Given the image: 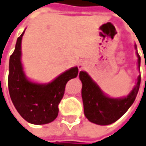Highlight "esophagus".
<instances>
[{
	"label": "esophagus",
	"mask_w": 146,
	"mask_h": 146,
	"mask_svg": "<svg viewBox=\"0 0 146 146\" xmlns=\"http://www.w3.org/2000/svg\"><path fill=\"white\" fill-rule=\"evenodd\" d=\"M86 66H87V62L86 61H81L78 65V69H79V70H82L83 69H85Z\"/></svg>",
	"instance_id": "1"
}]
</instances>
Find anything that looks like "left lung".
Wrapping results in <instances>:
<instances>
[{
    "instance_id": "left-lung-1",
    "label": "left lung",
    "mask_w": 146,
    "mask_h": 146,
    "mask_svg": "<svg viewBox=\"0 0 146 146\" xmlns=\"http://www.w3.org/2000/svg\"><path fill=\"white\" fill-rule=\"evenodd\" d=\"M137 49V45L135 44ZM137 67L140 70L141 57L138 52ZM82 82L81 97L84 105V113L90 121L101 125H107L117 121L126 113L135 101L141 84V74L137 79V84L126 97L113 98L104 94L98 85L84 71L79 73Z\"/></svg>"
}]
</instances>
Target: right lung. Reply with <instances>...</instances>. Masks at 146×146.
<instances>
[{
    "mask_svg": "<svg viewBox=\"0 0 146 146\" xmlns=\"http://www.w3.org/2000/svg\"><path fill=\"white\" fill-rule=\"evenodd\" d=\"M17 40L9 59L8 86L11 100L20 115L28 122L44 125L52 122L58 115V105L65 94L66 83L77 77L78 68L73 67L48 84H38L28 79L21 64V40Z\"/></svg>",
    "mask_w": 146,
    "mask_h": 146,
    "instance_id": "add662e5",
    "label": "right lung"
}]
</instances>
